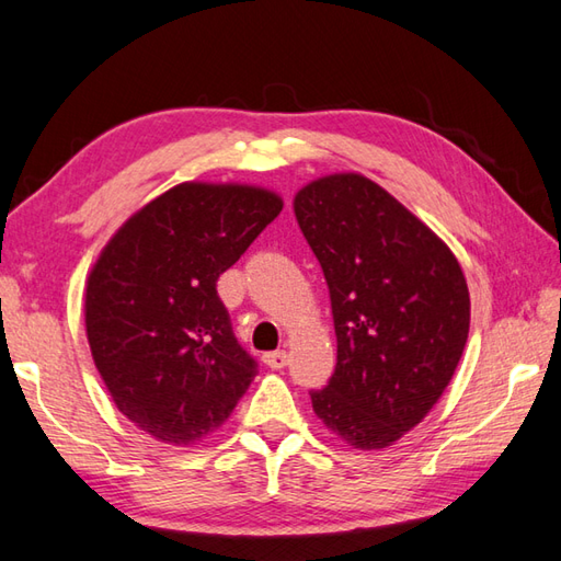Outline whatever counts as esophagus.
Returning a JSON list of instances; mask_svg holds the SVG:
<instances>
[{"mask_svg": "<svg viewBox=\"0 0 561 561\" xmlns=\"http://www.w3.org/2000/svg\"><path fill=\"white\" fill-rule=\"evenodd\" d=\"M262 362H265V366L274 368V371H279V368H284L289 364V354L279 350V352H267L265 356H262Z\"/></svg>", "mask_w": 561, "mask_h": 561, "instance_id": "obj_1", "label": "esophagus"}]
</instances>
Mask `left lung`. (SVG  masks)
<instances>
[{
  "instance_id": "8db88e82",
  "label": "left lung",
  "mask_w": 561,
  "mask_h": 561,
  "mask_svg": "<svg viewBox=\"0 0 561 561\" xmlns=\"http://www.w3.org/2000/svg\"><path fill=\"white\" fill-rule=\"evenodd\" d=\"M294 214L323 267L337 366L311 392L318 420L359 450L420 424L444 396L470 330L468 282L426 224L359 173L318 178Z\"/></svg>"
}]
</instances>
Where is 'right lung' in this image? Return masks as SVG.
<instances>
[{"instance_id":"obj_1","label":"right lung","mask_w":561,"mask_h":561,"mask_svg":"<svg viewBox=\"0 0 561 561\" xmlns=\"http://www.w3.org/2000/svg\"><path fill=\"white\" fill-rule=\"evenodd\" d=\"M282 197L238 183H181L133 214L87 282V337L115 408L157 440L190 446L219 428L257 364L217 294L282 211Z\"/></svg>"}]
</instances>
